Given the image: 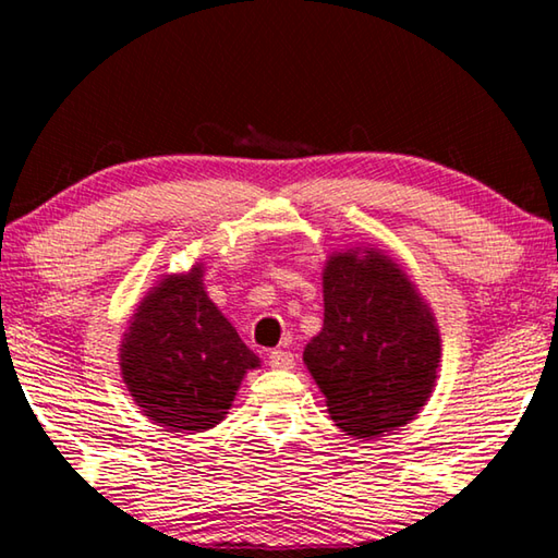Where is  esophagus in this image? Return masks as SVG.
<instances>
[{"label": "esophagus", "instance_id": "1", "mask_svg": "<svg viewBox=\"0 0 558 558\" xmlns=\"http://www.w3.org/2000/svg\"><path fill=\"white\" fill-rule=\"evenodd\" d=\"M268 364L272 369H292V366H295V356L286 352V349H272L268 354Z\"/></svg>", "mask_w": 558, "mask_h": 558}]
</instances>
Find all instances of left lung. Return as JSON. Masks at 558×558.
Masks as SVG:
<instances>
[{"instance_id": "8db88e82", "label": "left lung", "mask_w": 558, "mask_h": 558, "mask_svg": "<svg viewBox=\"0 0 558 558\" xmlns=\"http://www.w3.org/2000/svg\"><path fill=\"white\" fill-rule=\"evenodd\" d=\"M323 332L305 359L332 421L372 438L405 426L428 401L440 362L436 319L405 272L376 251L335 253L325 276Z\"/></svg>"}]
</instances>
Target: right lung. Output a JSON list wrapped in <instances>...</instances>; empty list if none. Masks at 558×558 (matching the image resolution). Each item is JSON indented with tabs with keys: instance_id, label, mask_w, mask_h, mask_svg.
Instances as JSON below:
<instances>
[{
	"instance_id": "right-lung-1",
	"label": "right lung",
	"mask_w": 558,
	"mask_h": 558,
	"mask_svg": "<svg viewBox=\"0 0 558 558\" xmlns=\"http://www.w3.org/2000/svg\"><path fill=\"white\" fill-rule=\"evenodd\" d=\"M122 379L155 423L206 430L223 421L258 356L206 295L202 266L169 276L137 307L120 349Z\"/></svg>"
}]
</instances>
